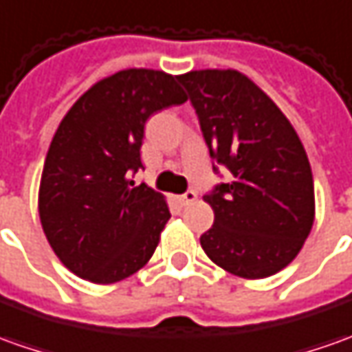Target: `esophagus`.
<instances>
[{"instance_id": "obj_1", "label": "esophagus", "mask_w": 352, "mask_h": 352, "mask_svg": "<svg viewBox=\"0 0 352 352\" xmlns=\"http://www.w3.org/2000/svg\"><path fill=\"white\" fill-rule=\"evenodd\" d=\"M196 200V192L195 190H186L185 195L179 196V202L183 204V206H188V204H192Z\"/></svg>"}]
</instances>
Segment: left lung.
<instances>
[{
	"label": "left lung",
	"instance_id": "left-lung-1",
	"mask_svg": "<svg viewBox=\"0 0 352 352\" xmlns=\"http://www.w3.org/2000/svg\"><path fill=\"white\" fill-rule=\"evenodd\" d=\"M177 78L196 109L214 171L219 166L231 173L204 196L214 226L200 245L233 276H274L295 260L314 223L305 146L281 109L243 73L204 69Z\"/></svg>",
	"mask_w": 352,
	"mask_h": 352
}]
</instances>
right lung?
Segmentation results:
<instances>
[{
  "label": "right lung",
  "instance_id": "obj_1",
  "mask_svg": "<svg viewBox=\"0 0 352 352\" xmlns=\"http://www.w3.org/2000/svg\"><path fill=\"white\" fill-rule=\"evenodd\" d=\"M183 102L177 76L125 69L86 90L59 123L38 212L47 243L75 276L107 285L152 258L171 214L164 196L131 177L144 169L146 121Z\"/></svg>",
  "mask_w": 352,
  "mask_h": 352
}]
</instances>
